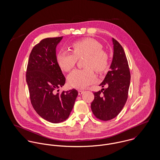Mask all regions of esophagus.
Masks as SVG:
<instances>
[{
	"mask_svg": "<svg viewBox=\"0 0 160 160\" xmlns=\"http://www.w3.org/2000/svg\"><path fill=\"white\" fill-rule=\"evenodd\" d=\"M84 91H82V90H79L78 91V94L79 95H81V94H82L83 93H84Z\"/></svg>",
	"mask_w": 160,
	"mask_h": 160,
	"instance_id": "1",
	"label": "esophagus"
}]
</instances>
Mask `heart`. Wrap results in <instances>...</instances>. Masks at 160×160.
<instances>
[{
  "instance_id": "b5f03b06",
  "label": "heart",
  "mask_w": 160,
  "mask_h": 160,
  "mask_svg": "<svg viewBox=\"0 0 160 160\" xmlns=\"http://www.w3.org/2000/svg\"><path fill=\"white\" fill-rule=\"evenodd\" d=\"M102 44L96 39L86 38L74 41L71 44L72 52L60 50L56 56L57 62L62 70L68 72L73 68L78 59L85 57L84 66L86 68L75 69L67 78L69 86L77 89H84L97 79L95 69L103 73L109 68L108 53L102 49Z\"/></svg>"
}]
</instances>
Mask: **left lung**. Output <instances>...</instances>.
Masks as SVG:
<instances>
[{
	"label": "left lung",
	"instance_id": "1",
	"mask_svg": "<svg viewBox=\"0 0 160 160\" xmlns=\"http://www.w3.org/2000/svg\"><path fill=\"white\" fill-rule=\"evenodd\" d=\"M113 57L103 82L100 84L107 88L93 92L91 109L95 116L102 121L113 119L121 112L128 97L131 74L126 53L121 45L113 38Z\"/></svg>",
	"mask_w": 160,
	"mask_h": 160
}]
</instances>
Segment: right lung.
<instances>
[{
  "instance_id": "1",
  "label": "right lung",
  "mask_w": 160,
  "mask_h": 160,
  "mask_svg": "<svg viewBox=\"0 0 160 160\" xmlns=\"http://www.w3.org/2000/svg\"><path fill=\"white\" fill-rule=\"evenodd\" d=\"M62 38H46L34 46L26 73L32 107L41 117L52 123L64 121L68 118L78 95L74 89L56 92L66 81L56 60V47Z\"/></svg>"
}]
</instances>
